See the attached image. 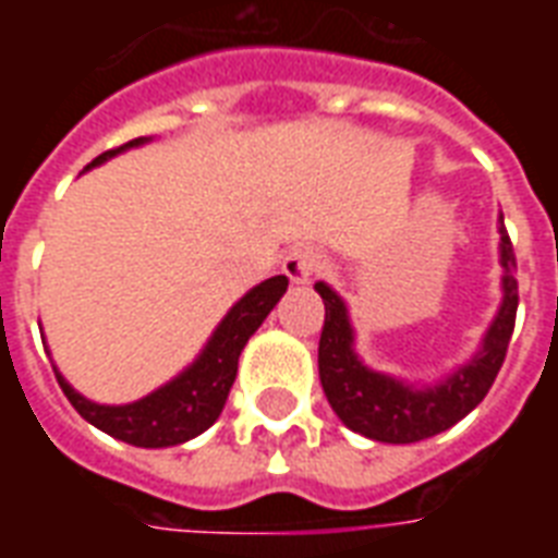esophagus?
Here are the masks:
<instances>
[{
    "mask_svg": "<svg viewBox=\"0 0 558 558\" xmlns=\"http://www.w3.org/2000/svg\"><path fill=\"white\" fill-rule=\"evenodd\" d=\"M323 266H326V259H323V254H319L316 247L299 244V247H292L290 254H287V259H283V275H287L292 283H307Z\"/></svg>",
    "mask_w": 558,
    "mask_h": 558,
    "instance_id": "1",
    "label": "esophagus"
}]
</instances>
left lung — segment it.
<instances>
[{
    "instance_id": "1",
    "label": "left lung",
    "mask_w": 558,
    "mask_h": 558,
    "mask_svg": "<svg viewBox=\"0 0 558 558\" xmlns=\"http://www.w3.org/2000/svg\"><path fill=\"white\" fill-rule=\"evenodd\" d=\"M502 307L493 319L490 331L484 338V350L448 376L442 386L410 388L391 376L367 371L352 352V328L347 319V307L338 292L326 283H316V292L326 304V323L319 335V383L326 391L331 410L350 430L362 433L376 442H421L427 436L454 427L469 412L487 398L493 379L499 374L508 352V340L514 335L517 319V259L514 244L502 230Z\"/></svg>"
}]
</instances>
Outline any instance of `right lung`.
<instances>
[{
  "label": "right lung",
  "instance_id": "1",
  "mask_svg": "<svg viewBox=\"0 0 558 558\" xmlns=\"http://www.w3.org/2000/svg\"><path fill=\"white\" fill-rule=\"evenodd\" d=\"M140 143H143V137L131 140L125 146L110 148V151H104V155L92 160L89 167L113 158L116 151H122V148L140 146ZM287 287H290V280L283 275L263 280L259 287H254L242 302L232 307L230 314L223 316V323L211 335L203 355L182 376H175L170 386L158 388L155 395L137 400V403L101 407V403H92L83 395H77L59 376V371H56V379L65 391V398L71 400V407L83 418L95 424L98 430L122 439V442L137 445V448H167V445L187 442V439L199 436L218 421L232 383H235L239 355H242L244 343L256 328L263 326V319L271 314V307L280 302Z\"/></svg>",
  "mask_w": 558,
  "mask_h": 558
}]
</instances>
